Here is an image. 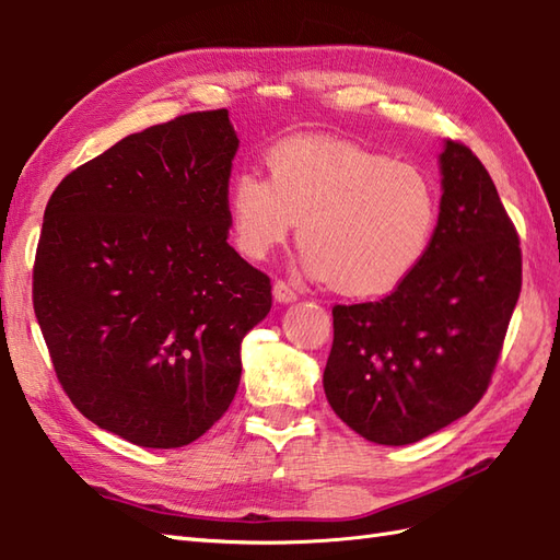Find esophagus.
Listing matches in <instances>:
<instances>
[{
	"label": "esophagus",
	"instance_id": "1",
	"mask_svg": "<svg viewBox=\"0 0 560 560\" xmlns=\"http://www.w3.org/2000/svg\"><path fill=\"white\" fill-rule=\"evenodd\" d=\"M272 300H276L278 304H292L296 300V292L290 288L288 282L278 280L276 284H272Z\"/></svg>",
	"mask_w": 560,
	"mask_h": 560
}]
</instances>
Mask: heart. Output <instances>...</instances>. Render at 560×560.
Wrapping results in <instances>:
<instances>
[{
  "instance_id": "b5f03b06",
  "label": "heart",
  "mask_w": 560,
  "mask_h": 560,
  "mask_svg": "<svg viewBox=\"0 0 560 560\" xmlns=\"http://www.w3.org/2000/svg\"><path fill=\"white\" fill-rule=\"evenodd\" d=\"M268 177L240 172L228 210L232 242L264 260L300 222L302 264L350 296H383L415 276L439 230L429 172L362 145L294 136L266 155Z\"/></svg>"
}]
</instances>
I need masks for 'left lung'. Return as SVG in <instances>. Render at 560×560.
Segmentation results:
<instances>
[{
	"label": "left lung",
	"mask_w": 560,
	"mask_h": 560,
	"mask_svg": "<svg viewBox=\"0 0 560 560\" xmlns=\"http://www.w3.org/2000/svg\"><path fill=\"white\" fill-rule=\"evenodd\" d=\"M441 218L415 276L381 302L332 306V412L371 443H417L487 393L523 288L520 240L467 145L439 155Z\"/></svg>",
	"instance_id": "obj_1"
}]
</instances>
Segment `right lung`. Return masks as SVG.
Here are the masks:
<instances>
[{
  "label": "right lung",
  "instance_id": "add662e5",
  "mask_svg": "<svg viewBox=\"0 0 560 560\" xmlns=\"http://www.w3.org/2000/svg\"><path fill=\"white\" fill-rule=\"evenodd\" d=\"M228 109L131 133L59 182L33 308L61 388L101 429L182 448L228 412L270 280L228 244Z\"/></svg>",
  "mask_w": 560,
  "mask_h": 560
}]
</instances>
